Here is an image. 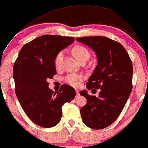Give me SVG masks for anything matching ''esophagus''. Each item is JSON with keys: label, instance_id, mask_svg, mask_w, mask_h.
<instances>
[{"label": "esophagus", "instance_id": "esophagus-1", "mask_svg": "<svg viewBox=\"0 0 148 148\" xmlns=\"http://www.w3.org/2000/svg\"><path fill=\"white\" fill-rule=\"evenodd\" d=\"M75 92H76V93H77V95H79V91L78 89H76L75 90Z\"/></svg>", "mask_w": 148, "mask_h": 148}]
</instances>
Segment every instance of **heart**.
<instances>
[{"label":"heart","instance_id":"obj_1","mask_svg":"<svg viewBox=\"0 0 148 148\" xmlns=\"http://www.w3.org/2000/svg\"><path fill=\"white\" fill-rule=\"evenodd\" d=\"M73 54L75 56L77 57V59L79 62L84 60H88L90 57V53L88 50L84 48V46H77L73 48ZM64 51H60L57 54L54 60V64H55V67L57 69L60 68L62 65V61L64 59ZM84 75L79 73H70L67 75L64 78V80L66 83L69 84L73 87H78L81 84V82L84 80Z\"/></svg>","mask_w":148,"mask_h":148}]
</instances>
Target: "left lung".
<instances>
[{
	"instance_id": "8db88e82",
	"label": "left lung",
	"mask_w": 148,
	"mask_h": 148,
	"mask_svg": "<svg viewBox=\"0 0 148 148\" xmlns=\"http://www.w3.org/2000/svg\"><path fill=\"white\" fill-rule=\"evenodd\" d=\"M96 54L98 64L88 79V90H100L98 97L86 91V105L80 109L83 123L88 127L101 130L117 119L132 90V62L125 48L118 41L105 36H84L76 39ZM95 88V90H93Z\"/></svg>"
}]
</instances>
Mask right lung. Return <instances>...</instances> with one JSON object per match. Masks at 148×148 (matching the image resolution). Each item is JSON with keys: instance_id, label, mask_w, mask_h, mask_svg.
Returning a JSON list of instances; mask_svg holds the SVG:
<instances>
[{"instance_id": "obj_1", "label": "right lung", "mask_w": 148, "mask_h": 148, "mask_svg": "<svg viewBox=\"0 0 148 148\" xmlns=\"http://www.w3.org/2000/svg\"><path fill=\"white\" fill-rule=\"evenodd\" d=\"M74 40L72 36H40L23 46L14 64L17 98L29 119L42 127L57 125L62 116V106L76 95L74 88L66 84L54 92L47 82L57 73L56 55Z\"/></svg>"}]
</instances>
